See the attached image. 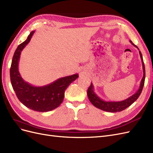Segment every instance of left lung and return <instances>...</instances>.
Masks as SVG:
<instances>
[{
	"mask_svg": "<svg viewBox=\"0 0 153 153\" xmlns=\"http://www.w3.org/2000/svg\"><path fill=\"white\" fill-rule=\"evenodd\" d=\"M129 42L133 45L134 47H136L138 50V48L136 45H134L132 41L130 40ZM139 54L141 58V61L142 63V68H143V77L142 78V80L140 84V87L138 90L135 92V94L132 95L131 96L129 97L128 98L121 101H104L102 99H101L100 97L97 95L94 91V87L93 85L91 83L90 87L87 90V96L89 98V101L91 102V103L96 108L102 110L103 111H106V112H121L123 110L126 109L128 106L132 105L135 101L138 98V97L140 95L142 89L143 87V85H144V81H145V77H146V71H145V66L144 63L143 61L142 55L140 51H139Z\"/></svg>",
	"mask_w": 153,
	"mask_h": 153,
	"instance_id": "obj_1",
	"label": "left lung"
}]
</instances>
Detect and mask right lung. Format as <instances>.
Here are the masks:
<instances>
[{
    "label": "right lung",
    "instance_id": "add662e5",
    "mask_svg": "<svg viewBox=\"0 0 153 153\" xmlns=\"http://www.w3.org/2000/svg\"><path fill=\"white\" fill-rule=\"evenodd\" d=\"M32 31L27 39L18 45L13 55L10 68L11 85L18 99L27 108L37 112H45L57 108L64 100L68 87L78 77L77 73L60 78L44 86H34L25 82L18 71L22 51L28 44L34 33Z\"/></svg>",
    "mask_w": 153,
    "mask_h": 153
}]
</instances>
